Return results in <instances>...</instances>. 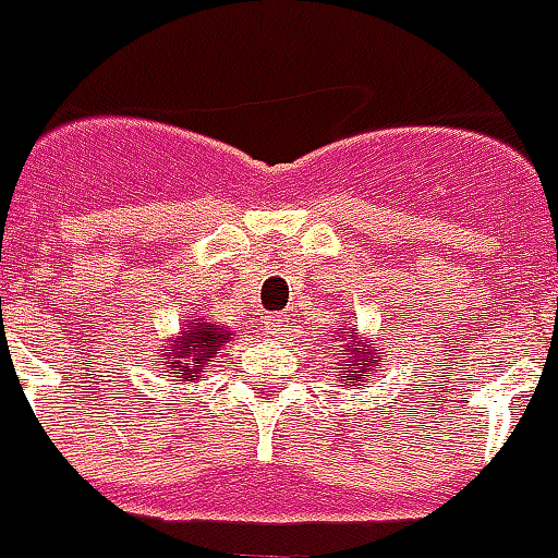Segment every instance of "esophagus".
Masks as SVG:
<instances>
[{
    "instance_id": "esophagus-1",
    "label": "esophagus",
    "mask_w": 558,
    "mask_h": 558,
    "mask_svg": "<svg viewBox=\"0 0 558 558\" xmlns=\"http://www.w3.org/2000/svg\"><path fill=\"white\" fill-rule=\"evenodd\" d=\"M284 325H287L284 314H274V317L266 319V333L281 336V333H284Z\"/></svg>"
}]
</instances>
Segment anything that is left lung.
Returning <instances> with one entry per match:
<instances>
[{
  "instance_id": "1",
  "label": "left lung",
  "mask_w": 558,
  "mask_h": 558,
  "mask_svg": "<svg viewBox=\"0 0 558 558\" xmlns=\"http://www.w3.org/2000/svg\"><path fill=\"white\" fill-rule=\"evenodd\" d=\"M339 330L341 333H350V328ZM341 355H344L341 366L347 368V377L355 379V385H366V379L372 377L374 372H383V368L377 366L379 361H385V357L379 355V350H368V341L355 339V336H352V344H347L344 350H341Z\"/></svg>"
}]
</instances>
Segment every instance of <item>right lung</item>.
I'll list each match as a JSON object with an SVG mask.
<instances>
[{"label":"right lung","mask_w":558,"mask_h":558,"mask_svg":"<svg viewBox=\"0 0 558 558\" xmlns=\"http://www.w3.org/2000/svg\"><path fill=\"white\" fill-rule=\"evenodd\" d=\"M230 339L233 333L228 328L197 317L190 319L179 339H173V344L159 352V357L154 361L162 368L165 377H173L175 383H192L195 377H201V368L208 366Z\"/></svg>","instance_id":"1"}]
</instances>
